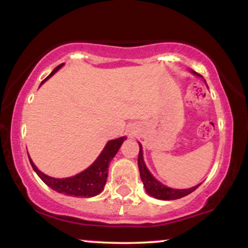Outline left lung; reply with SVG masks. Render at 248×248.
Segmentation results:
<instances>
[{
	"instance_id": "left-lung-1",
	"label": "left lung",
	"mask_w": 248,
	"mask_h": 248,
	"mask_svg": "<svg viewBox=\"0 0 248 248\" xmlns=\"http://www.w3.org/2000/svg\"><path fill=\"white\" fill-rule=\"evenodd\" d=\"M193 75L202 77L198 73H196L195 71H191ZM140 144V143H139ZM138 164H139V170H140V176L142 182H143L144 189L148 195L153 196L154 198L157 199H163V201H173V199H178L187 196L189 193L195 191L196 189L199 186H196L190 189H171V187H168L162 184L161 182H158L154 176L150 173L148 168L146 167V163L143 161V153H142V147L140 144V152H139V158H138Z\"/></svg>"
}]
</instances>
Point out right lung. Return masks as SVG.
<instances>
[{"label":"right lung","mask_w":248,"mask_h":248,"mask_svg":"<svg viewBox=\"0 0 248 248\" xmlns=\"http://www.w3.org/2000/svg\"><path fill=\"white\" fill-rule=\"evenodd\" d=\"M62 66V64L58 65L52 72L50 73L42 84L45 80L53 76L55 73ZM126 140V136L124 138L115 139V140H110L107 142L98 158L93 162L92 166H90L86 170L78 173V175L72 176V177L67 178H53L50 176L45 175L42 171L37 169V167L33 164L29 157L31 166L35 170L39 178L50 186L51 189L59 193H64L66 196H75V197H93V196L99 195L102 190H104L105 184H106L107 176H108V167H109L110 161L120 149L122 142Z\"/></svg>","instance_id":"add662e5"}]
</instances>
